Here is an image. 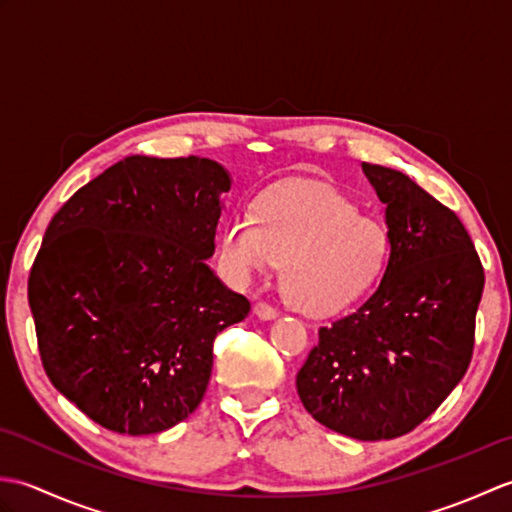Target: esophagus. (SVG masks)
<instances>
[{"instance_id":"34e87169","label":"esophagus","mask_w":512,"mask_h":512,"mask_svg":"<svg viewBox=\"0 0 512 512\" xmlns=\"http://www.w3.org/2000/svg\"><path fill=\"white\" fill-rule=\"evenodd\" d=\"M255 317L262 319V321H273V319H277V310L270 308L268 303H257Z\"/></svg>"}]
</instances>
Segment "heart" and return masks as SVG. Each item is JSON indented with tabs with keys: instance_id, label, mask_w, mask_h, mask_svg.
<instances>
[{
	"instance_id": "b5f03b06",
	"label": "heart",
	"mask_w": 512,
	"mask_h": 512,
	"mask_svg": "<svg viewBox=\"0 0 512 512\" xmlns=\"http://www.w3.org/2000/svg\"><path fill=\"white\" fill-rule=\"evenodd\" d=\"M228 275L248 281L281 262L279 284L292 308L323 317L367 295L385 273L387 226L330 187L279 184L259 195L255 211H237L220 244Z\"/></svg>"
}]
</instances>
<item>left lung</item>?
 Returning <instances> with one entry per match:
<instances>
[{"label": "left lung", "instance_id": "left-lung-1", "mask_svg": "<svg viewBox=\"0 0 512 512\" xmlns=\"http://www.w3.org/2000/svg\"><path fill=\"white\" fill-rule=\"evenodd\" d=\"M389 262L361 308L319 330L297 374L310 416L347 438L405 436L466 374L484 270L458 215L398 169L367 165Z\"/></svg>", "mask_w": 512, "mask_h": 512}]
</instances>
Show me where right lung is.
<instances>
[{
    "label": "right lung",
    "mask_w": 512,
    "mask_h": 512,
    "mask_svg": "<svg viewBox=\"0 0 512 512\" xmlns=\"http://www.w3.org/2000/svg\"><path fill=\"white\" fill-rule=\"evenodd\" d=\"M231 184L209 158L127 156L52 217L28 279L41 363L101 427L149 436L189 418L215 336L248 317L206 264Z\"/></svg>",
    "instance_id": "add662e5"
}]
</instances>
